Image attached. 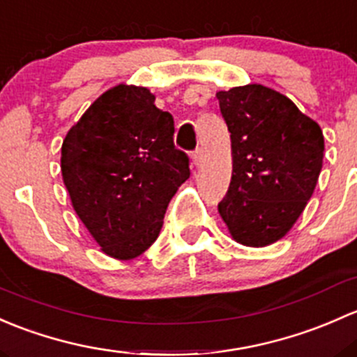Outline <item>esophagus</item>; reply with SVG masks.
Masks as SVG:
<instances>
[{
	"mask_svg": "<svg viewBox=\"0 0 357 357\" xmlns=\"http://www.w3.org/2000/svg\"><path fill=\"white\" fill-rule=\"evenodd\" d=\"M203 160H204V151L203 149H196V151L192 153V163L196 165V167H199L201 163H203Z\"/></svg>",
	"mask_w": 357,
	"mask_h": 357,
	"instance_id": "34e87169",
	"label": "esophagus"
}]
</instances>
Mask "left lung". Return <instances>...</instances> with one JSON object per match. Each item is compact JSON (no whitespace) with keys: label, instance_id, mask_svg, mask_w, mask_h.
Returning <instances> with one entry per match:
<instances>
[{"label":"left lung","instance_id":"8db88e82","mask_svg":"<svg viewBox=\"0 0 357 357\" xmlns=\"http://www.w3.org/2000/svg\"><path fill=\"white\" fill-rule=\"evenodd\" d=\"M230 132L234 172L218 211L237 242L273 244L313 196L325 141L319 125L261 84L216 93Z\"/></svg>","mask_w":357,"mask_h":357}]
</instances>
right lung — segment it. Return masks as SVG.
Wrapping results in <instances>:
<instances>
[{
  "label": "right lung",
  "instance_id": "obj_1",
  "mask_svg": "<svg viewBox=\"0 0 357 357\" xmlns=\"http://www.w3.org/2000/svg\"><path fill=\"white\" fill-rule=\"evenodd\" d=\"M174 132V116L146 87L125 84L101 94L68 130L61 175L105 255L137 258L160 235L168 203L190 175Z\"/></svg>",
  "mask_w": 357,
  "mask_h": 357
}]
</instances>
